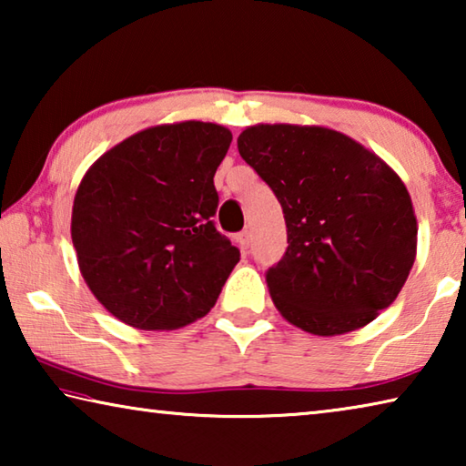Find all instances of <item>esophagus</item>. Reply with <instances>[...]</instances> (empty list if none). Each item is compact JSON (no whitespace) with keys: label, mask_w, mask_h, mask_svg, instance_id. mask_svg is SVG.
Instances as JSON below:
<instances>
[{"label":"esophagus","mask_w":466,"mask_h":466,"mask_svg":"<svg viewBox=\"0 0 466 466\" xmlns=\"http://www.w3.org/2000/svg\"><path fill=\"white\" fill-rule=\"evenodd\" d=\"M250 242H252L250 230H242V232L238 234V244H240V247H242V248H248Z\"/></svg>","instance_id":"34e87169"}]
</instances>
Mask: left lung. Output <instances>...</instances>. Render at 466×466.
Instances as JSON below:
<instances>
[{"label":"left lung","instance_id":"left-lung-1","mask_svg":"<svg viewBox=\"0 0 466 466\" xmlns=\"http://www.w3.org/2000/svg\"><path fill=\"white\" fill-rule=\"evenodd\" d=\"M238 152L286 218L288 250L265 278L281 317L333 337L389 309L417 255L415 209L397 172L322 125H252L238 136Z\"/></svg>","mask_w":466,"mask_h":466}]
</instances>
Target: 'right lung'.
<instances>
[{"instance_id": "right-lung-1", "label": "right lung", "mask_w": 466, "mask_h": 466, "mask_svg": "<svg viewBox=\"0 0 466 466\" xmlns=\"http://www.w3.org/2000/svg\"><path fill=\"white\" fill-rule=\"evenodd\" d=\"M224 125H154L106 149L74 197L72 240L94 298L125 325L175 330L203 319L240 252L216 230Z\"/></svg>"}]
</instances>
